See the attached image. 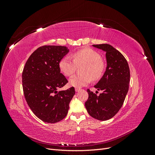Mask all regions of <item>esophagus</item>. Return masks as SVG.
Here are the masks:
<instances>
[{
  "mask_svg": "<svg viewBox=\"0 0 155 155\" xmlns=\"http://www.w3.org/2000/svg\"><path fill=\"white\" fill-rule=\"evenodd\" d=\"M75 91H76V92H79V91H81V88H75Z\"/></svg>",
  "mask_w": 155,
  "mask_h": 155,
  "instance_id": "1",
  "label": "esophagus"
}]
</instances>
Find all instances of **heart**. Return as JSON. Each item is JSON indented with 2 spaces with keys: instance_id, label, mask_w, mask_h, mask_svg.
<instances>
[{
  "instance_id": "heart-1",
  "label": "heart",
  "mask_w": 155,
  "mask_h": 155,
  "mask_svg": "<svg viewBox=\"0 0 155 155\" xmlns=\"http://www.w3.org/2000/svg\"><path fill=\"white\" fill-rule=\"evenodd\" d=\"M74 60L67 55L61 59L59 63V69L64 75L70 76L78 67L83 66L81 68L83 75H76L69 79L71 86L80 88L91 82V79L96 80L99 79L104 70V64L101 61V55L91 48L79 50L72 55Z\"/></svg>"
}]
</instances>
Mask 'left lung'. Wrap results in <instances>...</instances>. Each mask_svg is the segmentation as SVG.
<instances>
[{
  "mask_svg": "<svg viewBox=\"0 0 155 155\" xmlns=\"http://www.w3.org/2000/svg\"><path fill=\"white\" fill-rule=\"evenodd\" d=\"M105 52L107 68L104 76L94 85L102 91L99 96L89 91L85 107L92 118L101 121L112 118L123 105L129 91L130 70L124 56L109 44L93 45Z\"/></svg>",
  "mask_w": 155,
  "mask_h": 155,
  "instance_id": "left-lung-1",
  "label": "left lung"
}]
</instances>
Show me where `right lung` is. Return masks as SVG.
<instances>
[{"mask_svg":"<svg viewBox=\"0 0 155 155\" xmlns=\"http://www.w3.org/2000/svg\"><path fill=\"white\" fill-rule=\"evenodd\" d=\"M69 52L67 46H43L31 54L22 72V87L27 104L44 122L54 124L67 116L75 94L71 87L59 91L68 83L59 63Z\"/></svg>","mask_w":155,"mask_h":155,"instance_id":"right-lung-1","label":"right lung"}]
</instances>
